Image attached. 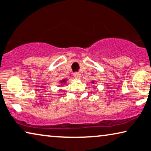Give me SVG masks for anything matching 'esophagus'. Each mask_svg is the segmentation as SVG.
I'll return each instance as SVG.
<instances>
[{
  "instance_id": "esophagus-1",
  "label": "esophagus",
  "mask_w": 151,
  "mask_h": 151,
  "mask_svg": "<svg viewBox=\"0 0 151 151\" xmlns=\"http://www.w3.org/2000/svg\"><path fill=\"white\" fill-rule=\"evenodd\" d=\"M73 76H74V77H75V78H77V79H78V78H80L81 77V73H74Z\"/></svg>"
}]
</instances>
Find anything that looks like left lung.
<instances>
[{"label": "left lung", "mask_w": 151, "mask_h": 151, "mask_svg": "<svg viewBox=\"0 0 151 151\" xmlns=\"http://www.w3.org/2000/svg\"><path fill=\"white\" fill-rule=\"evenodd\" d=\"M92 83H94V81H92Z\"/></svg>", "instance_id": "1"}]
</instances>
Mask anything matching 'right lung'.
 Returning a JSON list of instances; mask_svg holds the SVG:
<instances>
[{
  "label": "right lung",
  "instance_id": "1",
  "mask_svg": "<svg viewBox=\"0 0 151 151\" xmlns=\"http://www.w3.org/2000/svg\"><path fill=\"white\" fill-rule=\"evenodd\" d=\"M66 83V79H63L60 81V83H62V84H65Z\"/></svg>",
  "mask_w": 151,
  "mask_h": 151
}]
</instances>
